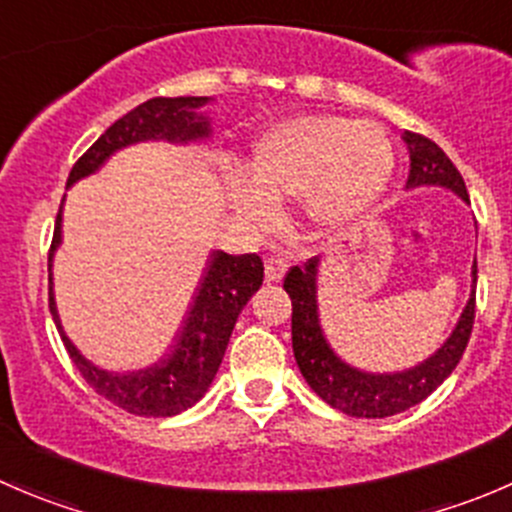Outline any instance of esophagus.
<instances>
[{
  "mask_svg": "<svg viewBox=\"0 0 512 512\" xmlns=\"http://www.w3.org/2000/svg\"><path fill=\"white\" fill-rule=\"evenodd\" d=\"M287 272V260L282 257H267L265 260V280L267 282H280Z\"/></svg>",
  "mask_w": 512,
  "mask_h": 512,
  "instance_id": "obj_1",
  "label": "esophagus"
}]
</instances>
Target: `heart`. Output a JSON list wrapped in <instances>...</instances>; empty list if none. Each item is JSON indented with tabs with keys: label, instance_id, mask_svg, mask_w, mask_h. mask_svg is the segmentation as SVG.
Masks as SVG:
<instances>
[{
	"label": "heart",
	"instance_id": "1",
	"mask_svg": "<svg viewBox=\"0 0 512 512\" xmlns=\"http://www.w3.org/2000/svg\"><path fill=\"white\" fill-rule=\"evenodd\" d=\"M391 173L394 148L379 123L299 116L252 143L247 178L227 180V200L252 227L275 220L272 200H307L317 223L337 227L374 208Z\"/></svg>",
	"mask_w": 512,
	"mask_h": 512
}]
</instances>
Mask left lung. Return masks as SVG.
<instances>
[{"label": "left lung", "instance_id": "obj_1", "mask_svg": "<svg viewBox=\"0 0 512 512\" xmlns=\"http://www.w3.org/2000/svg\"><path fill=\"white\" fill-rule=\"evenodd\" d=\"M401 138L409 148L411 160L406 190L438 185V188L451 190L463 203H468V190L461 173L436 143L411 131L401 133ZM319 265H322V260L312 257L302 267H292L285 277V292L292 299L294 359H297L299 371L319 399L347 416L386 418L421 404L451 376V371L456 369L463 352H466L473 317H476V260L471 267V297H468L451 337L421 364L404 371H384V374L347 364L324 337L317 299Z\"/></svg>", "mask_w": 512, "mask_h": 512}]
</instances>
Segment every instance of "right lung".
<instances>
[{
  "mask_svg": "<svg viewBox=\"0 0 512 512\" xmlns=\"http://www.w3.org/2000/svg\"><path fill=\"white\" fill-rule=\"evenodd\" d=\"M210 101L213 98L208 96H178L151 98V101L141 103L123 118H118L113 126H108L94 146L76 160L66 185L71 188L76 180L96 173L113 153L133 146V143L205 141L210 138L213 128H210V118L200 113V108L208 106ZM59 245L61 208L56 215L54 240H51L49 250V309L66 352L76 369L81 371V376L89 381V386H94L96 394L116 404L118 409L148 418L178 416L180 411L198 404L223 364L227 342H230L242 307L262 287L265 267H262L260 257L227 255L223 250H215L170 352L158 364L146 366V369L108 371L86 359L61 327L54 299V277H51V262H54V252L59 250Z\"/></svg>",
  "mask_w": 512,
  "mask_h": 512,
  "instance_id": "obj_1",
  "label": "right lung"
}]
</instances>
